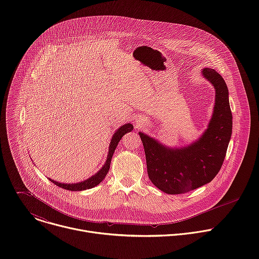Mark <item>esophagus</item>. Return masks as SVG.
<instances>
[{
    "instance_id": "1",
    "label": "esophagus",
    "mask_w": 259,
    "mask_h": 259,
    "mask_svg": "<svg viewBox=\"0 0 259 259\" xmlns=\"http://www.w3.org/2000/svg\"><path fill=\"white\" fill-rule=\"evenodd\" d=\"M135 124H136V126H138V127H139V126H141V125H142V121H141L140 119H138V120H136V121H135Z\"/></svg>"
}]
</instances>
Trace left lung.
Returning <instances> with one entry per match:
<instances>
[{
	"label": "left lung",
	"instance_id": "left-lung-1",
	"mask_svg": "<svg viewBox=\"0 0 259 259\" xmlns=\"http://www.w3.org/2000/svg\"><path fill=\"white\" fill-rule=\"evenodd\" d=\"M201 75L215 89L212 117L202 135L188 145L170 147L153 136L139 132L147 174L154 186L169 195L184 194L209 183L219 172L226 158L233 130L229 89L213 68Z\"/></svg>",
	"mask_w": 259,
	"mask_h": 259
}]
</instances>
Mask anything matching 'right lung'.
Wrapping results in <instances>:
<instances>
[{
	"instance_id": "obj_1",
	"label": "right lung",
	"mask_w": 259,
	"mask_h": 259,
	"mask_svg": "<svg viewBox=\"0 0 259 259\" xmlns=\"http://www.w3.org/2000/svg\"><path fill=\"white\" fill-rule=\"evenodd\" d=\"M133 130V125L130 123H127L125 125H122L119 129H117L115 131V133L112 136V139H110V143H109V147H108V153H107V157H106V161L103 164V166L92 176H90L89 178L80 181V182H76V183H64V182H59L56 181L54 179L49 178V180L51 182H53L54 184H56L57 187L70 191V192H78V191H85V190H89L92 189L104 179V177L106 176L108 170H109V166H110V161H112L113 155L115 153V150L117 149V145L119 143V141L121 140V138L128 132Z\"/></svg>"
}]
</instances>
